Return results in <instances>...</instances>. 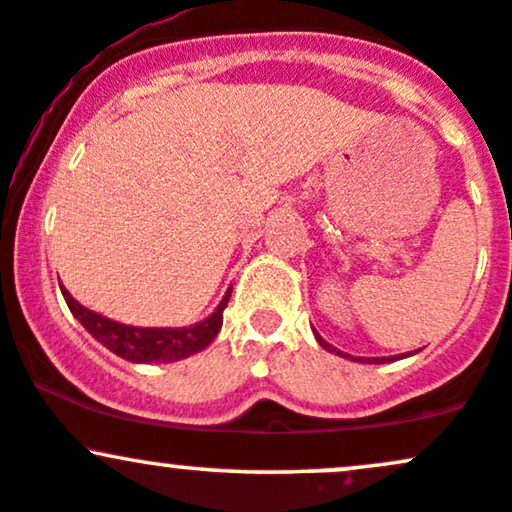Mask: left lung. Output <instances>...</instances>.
I'll use <instances>...</instances> for the list:
<instances>
[{
    "instance_id": "8db88e82",
    "label": "left lung",
    "mask_w": 512,
    "mask_h": 512,
    "mask_svg": "<svg viewBox=\"0 0 512 512\" xmlns=\"http://www.w3.org/2000/svg\"><path fill=\"white\" fill-rule=\"evenodd\" d=\"M315 339H317V342H320V346H322V349H327V351H334V354H337V356L351 358L349 354H344V351H337V349H334V346H332V344H327V342H325V339H322V337H320V334H317V332H315ZM351 361H354V358H351ZM356 361H361V358H356ZM366 361H370V358H366ZM385 361H392V358H373V363H385Z\"/></svg>"
}]
</instances>
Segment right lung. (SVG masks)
<instances>
[{
  "label": "right lung",
  "instance_id": "1",
  "mask_svg": "<svg viewBox=\"0 0 512 512\" xmlns=\"http://www.w3.org/2000/svg\"><path fill=\"white\" fill-rule=\"evenodd\" d=\"M60 289L69 310L86 327V332L103 346H108L113 354L132 363H170L202 351L219 334L223 325V308H226L228 298H231V291H228L219 303V308L207 320L199 322V325L180 327V330H170V327L154 330V327H132L108 320V317L93 313V310L76 303L64 286H60Z\"/></svg>",
  "mask_w": 512,
  "mask_h": 512
}]
</instances>
